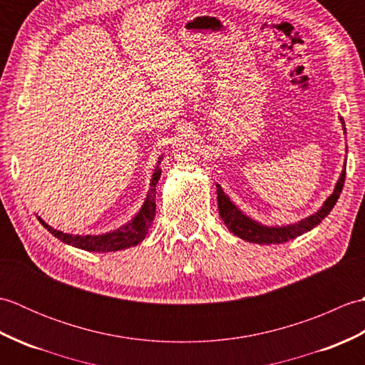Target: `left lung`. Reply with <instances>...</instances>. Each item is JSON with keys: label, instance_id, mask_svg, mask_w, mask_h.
<instances>
[{"label": "left lung", "instance_id": "obj_1", "mask_svg": "<svg viewBox=\"0 0 365 365\" xmlns=\"http://www.w3.org/2000/svg\"><path fill=\"white\" fill-rule=\"evenodd\" d=\"M345 130V128H344ZM345 169L340 174L339 182L336 185V190L332 195L327 199V202L323 204V207L320 208L319 212L315 215L309 216V218L302 220L299 222L290 224V226H284V227H265L260 226L259 222H255L252 220L247 218L238 208L230 202L229 197L224 195L222 188L216 187L218 190V208H220V216L221 220L226 224L227 229L232 232V234L246 240V242L251 243H259V245H271V243H285L289 240L297 238L302 234H306L311 229H314L315 226L327 218L329 215V212L332 210V207L336 205L337 199L342 192L344 183H345Z\"/></svg>", "mask_w": 365, "mask_h": 365}]
</instances>
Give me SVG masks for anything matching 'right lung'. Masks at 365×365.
Listing matches in <instances>:
<instances>
[{
  "label": "right lung",
  "mask_w": 365,
  "mask_h": 365,
  "mask_svg": "<svg viewBox=\"0 0 365 365\" xmlns=\"http://www.w3.org/2000/svg\"><path fill=\"white\" fill-rule=\"evenodd\" d=\"M160 175H161V169L157 168L152 175L149 195H147L143 208L135 216L133 221L118 230L110 232V234L96 235V237L94 235H84V237L68 235V234H64V232L50 227L48 224H45V221H42L41 218L37 220L41 221L42 226L48 230L51 235L59 238L61 242H64L67 245L80 247V250L91 251V252H113V251L127 250V247L136 246L138 243L143 242L145 238L147 230H149L150 224L155 218V188H157Z\"/></svg>",
  "instance_id": "add662e5"
}]
</instances>
